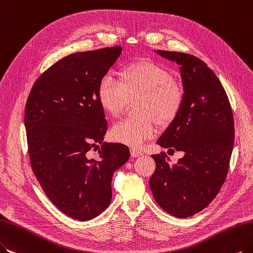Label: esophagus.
I'll use <instances>...</instances> for the list:
<instances>
[{"label":"esophagus","mask_w":253,"mask_h":253,"mask_svg":"<svg viewBox=\"0 0 253 253\" xmlns=\"http://www.w3.org/2000/svg\"><path fill=\"white\" fill-rule=\"evenodd\" d=\"M143 154L141 153V151H139V150H137V149H130V156H132L133 158H137V157H140V156H142Z\"/></svg>","instance_id":"esophagus-1"}]
</instances>
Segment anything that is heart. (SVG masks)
I'll list each match as a JSON object with an SVG mask.
<instances>
[{"mask_svg": "<svg viewBox=\"0 0 253 253\" xmlns=\"http://www.w3.org/2000/svg\"><path fill=\"white\" fill-rule=\"evenodd\" d=\"M119 82L106 75L99 80L96 95L99 106L112 117L119 116L129 99L137 102L139 117L123 119L111 128V136L119 143L140 147L158 132L156 119L168 124L178 114L184 93L161 65L142 60L120 70Z\"/></svg>", "mask_w": 253, "mask_h": 253, "instance_id": "heart-1", "label": "heart"}]
</instances>
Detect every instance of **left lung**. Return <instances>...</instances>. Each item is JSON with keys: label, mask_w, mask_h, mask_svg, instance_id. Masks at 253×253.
<instances>
[{"label": "left lung", "mask_w": 253, "mask_h": 253, "mask_svg": "<svg viewBox=\"0 0 253 253\" xmlns=\"http://www.w3.org/2000/svg\"><path fill=\"white\" fill-rule=\"evenodd\" d=\"M179 66L184 98L176 117L160 136L163 148L183 151L170 165L164 154L153 155L156 170L149 187L157 204L177 218L207 208L223 185L234 147V117L224 88L195 56L154 50Z\"/></svg>", "instance_id": "obj_1"}]
</instances>
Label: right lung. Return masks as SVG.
<instances>
[{
  "label": "right lung",
  "mask_w": 253,
  "mask_h": 253,
  "mask_svg": "<svg viewBox=\"0 0 253 253\" xmlns=\"http://www.w3.org/2000/svg\"><path fill=\"white\" fill-rule=\"evenodd\" d=\"M121 50L106 47L59 60L37 79L26 104L34 174L48 199L76 220H91L108 208L112 176L129 159L126 145L104 141L108 124L96 95ZM92 147L99 149L96 158L89 155Z\"/></svg>",
  "instance_id": "1"
}]
</instances>
